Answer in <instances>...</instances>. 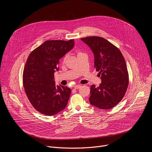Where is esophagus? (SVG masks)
I'll use <instances>...</instances> for the list:
<instances>
[{
	"mask_svg": "<svg viewBox=\"0 0 152 152\" xmlns=\"http://www.w3.org/2000/svg\"><path fill=\"white\" fill-rule=\"evenodd\" d=\"M81 87V85H75V86H74V88H75V89H79V88H80Z\"/></svg>",
	"mask_w": 152,
	"mask_h": 152,
	"instance_id": "34e87169",
	"label": "esophagus"
}]
</instances>
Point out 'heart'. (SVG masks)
<instances>
[{
    "label": "heart",
    "instance_id": "b5f03b06",
    "mask_svg": "<svg viewBox=\"0 0 152 152\" xmlns=\"http://www.w3.org/2000/svg\"><path fill=\"white\" fill-rule=\"evenodd\" d=\"M79 53H80V52H79Z\"/></svg>",
    "mask_w": 152,
    "mask_h": 152
}]
</instances>
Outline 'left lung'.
<instances>
[{
  "label": "left lung",
  "mask_w": 152,
  "mask_h": 152,
  "mask_svg": "<svg viewBox=\"0 0 152 152\" xmlns=\"http://www.w3.org/2000/svg\"><path fill=\"white\" fill-rule=\"evenodd\" d=\"M94 55V68L101 76L99 86L92 85L89 98L91 104L110 110L123 98L129 84V74L120 50L106 39L97 36L82 38Z\"/></svg>",
  "instance_id": "left-lung-1"
}]
</instances>
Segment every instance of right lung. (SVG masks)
<instances>
[{"instance_id":"1","label":"right lung","mask_w":152,"mask_h":152,"mask_svg":"<svg viewBox=\"0 0 152 152\" xmlns=\"http://www.w3.org/2000/svg\"><path fill=\"white\" fill-rule=\"evenodd\" d=\"M74 46V39L48 40L29 55L23 73L26 94L35 109L46 115H54L66 108L71 89L56 85L54 73L59 59Z\"/></svg>"}]
</instances>
